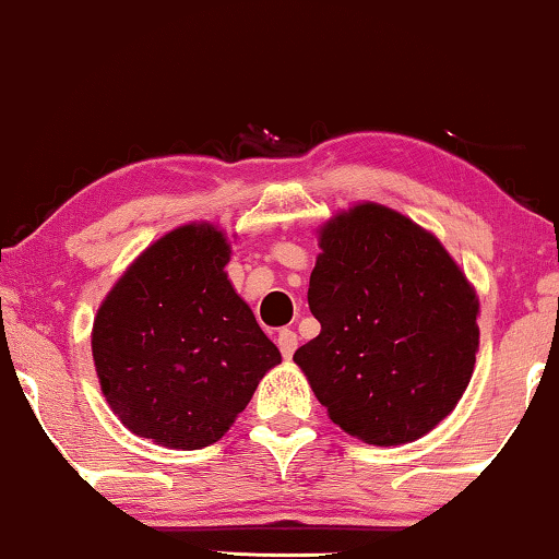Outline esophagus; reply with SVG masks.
<instances>
[{"label": "esophagus", "mask_w": 559, "mask_h": 559, "mask_svg": "<svg viewBox=\"0 0 559 559\" xmlns=\"http://www.w3.org/2000/svg\"><path fill=\"white\" fill-rule=\"evenodd\" d=\"M277 346L282 350V356L293 358V354L297 350V333L289 331V328H282L277 335Z\"/></svg>", "instance_id": "34e87169"}]
</instances>
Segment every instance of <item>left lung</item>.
<instances>
[{
	"mask_svg": "<svg viewBox=\"0 0 559 559\" xmlns=\"http://www.w3.org/2000/svg\"><path fill=\"white\" fill-rule=\"evenodd\" d=\"M318 247L308 302L320 333L295 350V364L354 438H423L473 377L476 289L438 236L379 203L335 213Z\"/></svg>",
	"mask_w": 559,
	"mask_h": 559,
	"instance_id": "obj_1",
	"label": "left lung"
}]
</instances>
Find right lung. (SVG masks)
Wrapping results in <instances>:
<instances>
[{"instance_id": "right-lung-1", "label": "right lung", "mask_w": 559, "mask_h": 559, "mask_svg": "<svg viewBox=\"0 0 559 559\" xmlns=\"http://www.w3.org/2000/svg\"><path fill=\"white\" fill-rule=\"evenodd\" d=\"M228 259L221 228H175L129 264L96 312L91 350L106 402L157 445H213L282 361L228 282Z\"/></svg>"}]
</instances>
